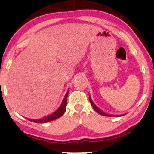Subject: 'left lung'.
Returning <instances> with one entry per match:
<instances>
[{
	"label": "left lung",
	"instance_id": "left-lung-1",
	"mask_svg": "<svg viewBox=\"0 0 154 154\" xmlns=\"http://www.w3.org/2000/svg\"><path fill=\"white\" fill-rule=\"evenodd\" d=\"M89 101H90V103L92 105V106L93 107V109H95V111L98 113V114H101L102 116H109V117H119V116H124L125 114H121V115H112V114H107V113L104 112L101 110L99 108H98L97 107L95 106V104L93 103V101H92V99H91V96L89 95Z\"/></svg>",
	"mask_w": 154,
	"mask_h": 154
}]
</instances>
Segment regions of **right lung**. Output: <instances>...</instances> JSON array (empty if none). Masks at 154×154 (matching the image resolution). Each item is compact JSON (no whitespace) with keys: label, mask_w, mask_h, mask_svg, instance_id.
Masks as SVG:
<instances>
[{"label":"right lung","mask_w":154,"mask_h":154,"mask_svg":"<svg viewBox=\"0 0 154 154\" xmlns=\"http://www.w3.org/2000/svg\"><path fill=\"white\" fill-rule=\"evenodd\" d=\"M68 92H69V90H67L66 95H65L63 101L61 102L60 106L59 107V108L57 109L56 111L52 113V114L48 115L47 116H45L42 118H40V119H29V118H27L26 119L29 121H32V122H35V123L42 124V123H46V122H50V121L56 120L59 117H61V116L63 115V114L66 110L67 99V95H68Z\"/></svg>","instance_id":"right-lung-1"}]
</instances>
